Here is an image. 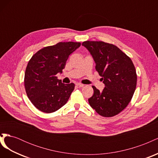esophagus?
Listing matches in <instances>:
<instances>
[{"instance_id": "obj_1", "label": "esophagus", "mask_w": 158, "mask_h": 158, "mask_svg": "<svg viewBox=\"0 0 158 158\" xmlns=\"http://www.w3.org/2000/svg\"><path fill=\"white\" fill-rule=\"evenodd\" d=\"M76 85H77V86H78V87H80V88H82V87L84 86V85L82 84H81V83H77V84H76Z\"/></svg>"}]
</instances>
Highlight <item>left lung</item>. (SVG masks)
<instances>
[{"mask_svg": "<svg viewBox=\"0 0 158 158\" xmlns=\"http://www.w3.org/2000/svg\"><path fill=\"white\" fill-rule=\"evenodd\" d=\"M82 45L92 56L95 70L105 84L102 92L92 86L90 106L103 117L116 115L128 106L136 89L137 76L132 61L113 44L86 41Z\"/></svg>", "mask_w": 158, "mask_h": 158, "instance_id": "8db88e82", "label": "left lung"}]
</instances>
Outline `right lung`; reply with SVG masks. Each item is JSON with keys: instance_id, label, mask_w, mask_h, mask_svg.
<instances>
[{"instance_id": "right-lung-1", "label": "right lung", "mask_w": 158, "mask_h": 158, "mask_svg": "<svg viewBox=\"0 0 158 158\" xmlns=\"http://www.w3.org/2000/svg\"><path fill=\"white\" fill-rule=\"evenodd\" d=\"M80 45L78 42H59L38 51L28 62L24 76L26 92L40 111L55 112L68 102L75 85L62 83L56 74L63 73L69 55Z\"/></svg>"}]
</instances>
